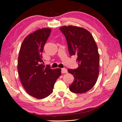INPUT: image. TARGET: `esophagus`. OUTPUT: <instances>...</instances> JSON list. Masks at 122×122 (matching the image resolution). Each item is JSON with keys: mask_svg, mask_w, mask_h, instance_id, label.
I'll return each instance as SVG.
<instances>
[{"mask_svg": "<svg viewBox=\"0 0 122 122\" xmlns=\"http://www.w3.org/2000/svg\"><path fill=\"white\" fill-rule=\"evenodd\" d=\"M61 73H67V70L66 68H62L61 69Z\"/></svg>", "mask_w": 122, "mask_h": 122, "instance_id": "34e87169", "label": "esophagus"}]
</instances>
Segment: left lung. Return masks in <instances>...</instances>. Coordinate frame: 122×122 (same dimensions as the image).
I'll list each match as a JSON object with an SVG mask.
<instances>
[{"instance_id": "8db88e82", "label": "left lung", "mask_w": 122, "mask_h": 122, "mask_svg": "<svg viewBox=\"0 0 122 122\" xmlns=\"http://www.w3.org/2000/svg\"><path fill=\"white\" fill-rule=\"evenodd\" d=\"M60 29L67 40L70 55H77L78 68L68 70L74 77L70 90L77 94L86 93L96 83L99 73L97 44L91 33L82 27L69 25Z\"/></svg>"}]
</instances>
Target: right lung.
I'll return each mask as SVG.
<instances>
[{"mask_svg": "<svg viewBox=\"0 0 122 122\" xmlns=\"http://www.w3.org/2000/svg\"><path fill=\"white\" fill-rule=\"evenodd\" d=\"M51 29H39L26 37L22 44L18 60V72L26 92L38 99L45 98L53 92L55 82L61 75V69H51L42 62L44 45Z\"/></svg>", "mask_w": 122, "mask_h": 122, "instance_id": "add662e5", "label": "right lung"}]
</instances>
